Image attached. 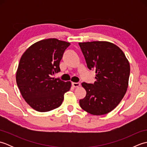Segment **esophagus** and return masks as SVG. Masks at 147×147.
Wrapping results in <instances>:
<instances>
[{"instance_id":"1","label":"esophagus","mask_w":147,"mask_h":147,"mask_svg":"<svg viewBox=\"0 0 147 147\" xmlns=\"http://www.w3.org/2000/svg\"><path fill=\"white\" fill-rule=\"evenodd\" d=\"M72 85H73V86L75 87V88H77V87H79L80 86V83H72Z\"/></svg>"}]
</instances>
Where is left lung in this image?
<instances>
[{
  "label": "left lung",
  "mask_w": 147,
  "mask_h": 147,
  "mask_svg": "<svg viewBox=\"0 0 147 147\" xmlns=\"http://www.w3.org/2000/svg\"><path fill=\"white\" fill-rule=\"evenodd\" d=\"M87 66L95 69L96 82L83 83L86 96L80 107L92 115H104L117 107L128 87L129 62L122 50L105 41L79 43Z\"/></svg>",
  "instance_id": "8db88e82"
}]
</instances>
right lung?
Returning <instances> with one entry per match:
<instances>
[{
	"instance_id": "1",
	"label": "right lung",
	"mask_w": 147,
	"mask_h": 147,
	"mask_svg": "<svg viewBox=\"0 0 147 147\" xmlns=\"http://www.w3.org/2000/svg\"><path fill=\"white\" fill-rule=\"evenodd\" d=\"M70 43L56 38L37 42L23 53L16 71V83L24 100L34 110L48 112L60 107L71 82L54 79L59 63Z\"/></svg>"
}]
</instances>
